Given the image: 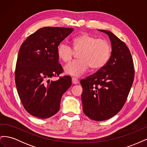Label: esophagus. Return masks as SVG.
I'll use <instances>...</instances> for the list:
<instances>
[{"label": "esophagus", "instance_id": "34e87169", "mask_svg": "<svg viewBox=\"0 0 147 147\" xmlns=\"http://www.w3.org/2000/svg\"><path fill=\"white\" fill-rule=\"evenodd\" d=\"M72 83H74V84H77V83H79V81H78V80L77 78H75V77H73L72 78Z\"/></svg>", "mask_w": 147, "mask_h": 147}]
</instances>
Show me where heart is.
<instances>
[{"mask_svg": "<svg viewBox=\"0 0 147 147\" xmlns=\"http://www.w3.org/2000/svg\"><path fill=\"white\" fill-rule=\"evenodd\" d=\"M73 47L67 43H61L57 48V55L64 63H69L73 59L75 52L80 53V59L71 62L64 68L66 74L75 77L81 76L90 67L95 70L103 67L107 63L112 53L111 45L107 40L86 33L73 39Z\"/></svg>", "mask_w": 147, "mask_h": 147, "instance_id": "1", "label": "heart"}]
</instances>
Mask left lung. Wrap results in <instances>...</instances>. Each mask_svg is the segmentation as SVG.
Instances as JSON below:
<instances>
[{
	"label": "left lung",
	"instance_id": "obj_1",
	"mask_svg": "<svg viewBox=\"0 0 147 147\" xmlns=\"http://www.w3.org/2000/svg\"><path fill=\"white\" fill-rule=\"evenodd\" d=\"M107 34L112 50L109 61L96 73L82 79L83 112L95 121H104L123 108L134 78L132 56L126 44L112 32Z\"/></svg>",
	"mask_w": 147,
	"mask_h": 147
}]
</instances>
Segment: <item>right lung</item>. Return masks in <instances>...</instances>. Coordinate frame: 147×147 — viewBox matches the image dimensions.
<instances>
[{
    "mask_svg": "<svg viewBox=\"0 0 147 147\" xmlns=\"http://www.w3.org/2000/svg\"><path fill=\"white\" fill-rule=\"evenodd\" d=\"M72 28L45 27L30 35L22 43L15 72V83L24 108L32 116L48 118L58 112L61 97L72 84L70 76H59L57 48Z\"/></svg>",
    "mask_w": 147,
    "mask_h": 147,
    "instance_id": "obj_1",
    "label": "right lung"
}]
</instances>
